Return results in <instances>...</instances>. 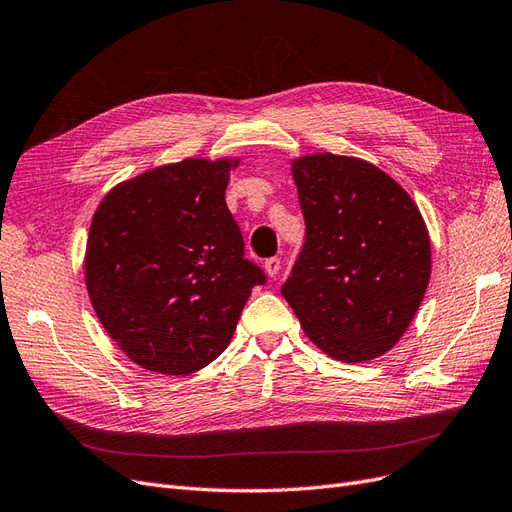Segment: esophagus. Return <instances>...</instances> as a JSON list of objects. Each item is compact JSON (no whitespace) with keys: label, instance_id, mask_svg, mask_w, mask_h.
Wrapping results in <instances>:
<instances>
[{"label":"esophagus","instance_id":"1","mask_svg":"<svg viewBox=\"0 0 512 512\" xmlns=\"http://www.w3.org/2000/svg\"><path fill=\"white\" fill-rule=\"evenodd\" d=\"M263 270H266V274H268L270 278H276V274L280 272V259H278V257L266 259V263H263Z\"/></svg>","mask_w":512,"mask_h":512}]
</instances>
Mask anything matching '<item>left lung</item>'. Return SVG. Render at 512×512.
<instances>
[{
    "instance_id": "left-lung-1",
    "label": "left lung",
    "mask_w": 512,
    "mask_h": 512,
    "mask_svg": "<svg viewBox=\"0 0 512 512\" xmlns=\"http://www.w3.org/2000/svg\"><path fill=\"white\" fill-rule=\"evenodd\" d=\"M306 242L283 298L306 336L344 364L387 353L415 319L432 274L425 221L372 163L332 153L291 161Z\"/></svg>"
}]
</instances>
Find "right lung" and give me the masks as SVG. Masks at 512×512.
I'll return each mask as SVG.
<instances>
[{"label":"right lung","instance_id":"right-lung-1","mask_svg":"<svg viewBox=\"0 0 512 512\" xmlns=\"http://www.w3.org/2000/svg\"><path fill=\"white\" fill-rule=\"evenodd\" d=\"M240 159H183L119 183L97 206L85 253L97 319L144 370L185 376L232 340L266 274L244 259L225 204Z\"/></svg>","mask_w":512,"mask_h":512}]
</instances>
